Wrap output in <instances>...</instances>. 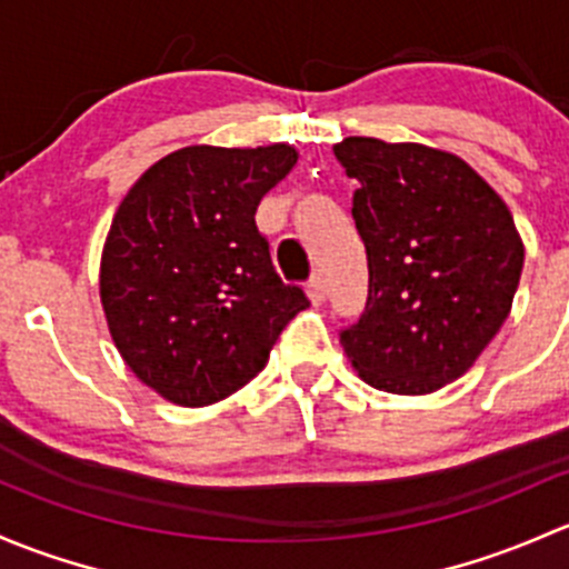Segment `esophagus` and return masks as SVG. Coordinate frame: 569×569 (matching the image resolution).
Masks as SVG:
<instances>
[{"label":"esophagus","instance_id":"esophagus-1","mask_svg":"<svg viewBox=\"0 0 569 569\" xmlns=\"http://www.w3.org/2000/svg\"><path fill=\"white\" fill-rule=\"evenodd\" d=\"M307 296L312 303L326 301V279L320 277V273H315V277L307 282Z\"/></svg>","mask_w":569,"mask_h":569}]
</instances>
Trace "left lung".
I'll return each instance as SVG.
<instances>
[{
  "label": "left lung",
  "mask_w": 569,
  "mask_h": 569,
  "mask_svg": "<svg viewBox=\"0 0 569 569\" xmlns=\"http://www.w3.org/2000/svg\"><path fill=\"white\" fill-rule=\"evenodd\" d=\"M359 180L367 307L339 339L380 391L430 395L458 380L499 333L523 271L503 199L466 161L425 144L348 137L333 144Z\"/></svg>",
  "instance_id": "8db88e82"
}]
</instances>
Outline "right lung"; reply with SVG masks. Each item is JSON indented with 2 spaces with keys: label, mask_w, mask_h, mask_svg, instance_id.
Instances as JSON below:
<instances>
[{
  "label": "right lung",
  "mask_w": 569,
  "mask_h": 569,
  "mask_svg": "<svg viewBox=\"0 0 569 569\" xmlns=\"http://www.w3.org/2000/svg\"><path fill=\"white\" fill-rule=\"evenodd\" d=\"M296 161L290 144L183 148L117 208L101 260L103 312L126 365L169 402L230 397L309 307L303 287L282 282L254 221Z\"/></svg>",
  "instance_id": "add662e5"
}]
</instances>
